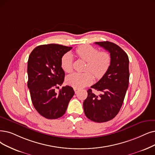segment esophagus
Instances as JSON below:
<instances>
[{"label": "esophagus", "mask_w": 155, "mask_h": 155, "mask_svg": "<svg viewBox=\"0 0 155 155\" xmlns=\"http://www.w3.org/2000/svg\"><path fill=\"white\" fill-rule=\"evenodd\" d=\"M74 92H75V94H77L78 91V90H79V89L76 88H74Z\"/></svg>", "instance_id": "esophagus-1"}]
</instances>
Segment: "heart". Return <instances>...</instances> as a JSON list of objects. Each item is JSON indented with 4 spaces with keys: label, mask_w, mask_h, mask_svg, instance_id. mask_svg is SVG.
Here are the masks:
<instances>
[{
    "label": "heart",
    "mask_w": 155,
    "mask_h": 155,
    "mask_svg": "<svg viewBox=\"0 0 155 155\" xmlns=\"http://www.w3.org/2000/svg\"><path fill=\"white\" fill-rule=\"evenodd\" d=\"M75 54L87 62L85 69L91 71L97 79L102 78L110 65L111 57L108 52L99 51L97 48L90 45L78 47L75 50ZM72 62L71 54L67 53L61 58V67L65 72H71L72 71ZM89 71L74 72L67 76L66 82L74 88H84L94 81V76Z\"/></svg>",
    "instance_id": "obj_1"
}]
</instances>
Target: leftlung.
<instances>
[{
    "label": "left lung",
    "instance_id": "obj_1",
    "mask_svg": "<svg viewBox=\"0 0 155 155\" xmlns=\"http://www.w3.org/2000/svg\"><path fill=\"white\" fill-rule=\"evenodd\" d=\"M95 44L110 53L111 63L105 75L91 86L101 91V94L96 95L89 89L83 108L88 119L103 123L113 119L122 106L128 87L129 59L127 54L113 42H96Z\"/></svg>",
    "mask_w": 155,
    "mask_h": 155
}]
</instances>
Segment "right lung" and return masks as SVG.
Listing matches in <instances>:
<instances>
[{"instance_id": "1", "label": "right lung", "mask_w": 155, "mask_h": 155, "mask_svg": "<svg viewBox=\"0 0 155 155\" xmlns=\"http://www.w3.org/2000/svg\"><path fill=\"white\" fill-rule=\"evenodd\" d=\"M72 47L56 44L37 46L28 60V88L31 100L36 110L47 119H57L62 116L74 95L69 86L59 88L64 81L65 72L61 67L64 54Z\"/></svg>"}]
</instances>
